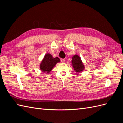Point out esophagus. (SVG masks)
I'll return each instance as SVG.
<instances>
[{
    "mask_svg": "<svg viewBox=\"0 0 123 123\" xmlns=\"http://www.w3.org/2000/svg\"><path fill=\"white\" fill-rule=\"evenodd\" d=\"M61 62H65V59H64V58H62L61 59Z\"/></svg>",
    "mask_w": 123,
    "mask_h": 123,
    "instance_id": "1",
    "label": "esophagus"
}]
</instances>
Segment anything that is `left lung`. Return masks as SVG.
<instances>
[{
  "instance_id": "1",
  "label": "left lung",
  "mask_w": 123,
  "mask_h": 123,
  "mask_svg": "<svg viewBox=\"0 0 123 123\" xmlns=\"http://www.w3.org/2000/svg\"><path fill=\"white\" fill-rule=\"evenodd\" d=\"M72 65L74 70L76 72H80L83 71L85 69L84 65L81 60L80 57L79 55H75L72 57Z\"/></svg>"
}]
</instances>
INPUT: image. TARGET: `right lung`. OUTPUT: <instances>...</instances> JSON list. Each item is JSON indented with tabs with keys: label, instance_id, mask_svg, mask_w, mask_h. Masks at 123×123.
Returning <instances> with one entry per match:
<instances>
[{
	"label": "right lung",
	"instance_id": "right-lung-1",
	"mask_svg": "<svg viewBox=\"0 0 123 123\" xmlns=\"http://www.w3.org/2000/svg\"><path fill=\"white\" fill-rule=\"evenodd\" d=\"M60 62L59 58L53 57L52 55L47 53L44 55V58L40 65V69L43 72L49 73L53 69L57 62Z\"/></svg>",
	"mask_w": 123,
	"mask_h": 123
}]
</instances>
